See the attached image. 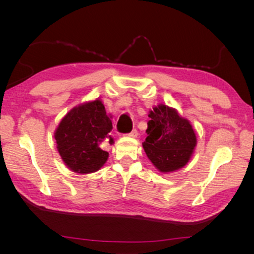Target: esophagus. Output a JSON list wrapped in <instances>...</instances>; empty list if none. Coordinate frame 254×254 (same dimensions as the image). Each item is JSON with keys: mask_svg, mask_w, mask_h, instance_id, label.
I'll use <instances>...</instances> for the list:
<instances>
[{"mask_svg": "<svg viewBox=\"0 0 254 254\" xmlns=\"http://www.w3.org/2000/svg\"><path fill=\"white\" fill-rule=\"evenodd\" d=\"M127 136H131V137H136V136L138 135V132H137L136 128H134L133 131H131L130 133L127 134Z\"/></svg>", "mask_w": 254, "mask_h": 254, "instance_id": "esophagus-1", "label": "esophagus"}]
</instances>
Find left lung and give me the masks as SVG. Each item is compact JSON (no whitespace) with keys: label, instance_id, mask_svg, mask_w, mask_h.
I'll return each mask as SVG.
<instances>
[{"label":"left lung","instance_id":"obj_1","mask_svg":"<svg viewBox=\"0 0 254 254\" xmlns=\"http://www.w3.org/2000/svg\"><path fill=\"white\" fill-rule=\"evenodd\" d=\"M148 117L147 136L143 143L147 157L161 172L182 168L196 145L190 122L165 105L155 107Z\"/></svg>","mask_w":254,"mask_h":254}]
</instances>
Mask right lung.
<instances>
[{"label": "right lung", "mask_w": 254, "mask_h": 254, "mask_svg": "<svg viewBox=\"0 0 254 254\" xmlns=\"http://www.w3.org/2000/svg\"><path fill=\"white\" fill-rule=\"evenodd\" d=\"M111 130V120L100 100L74 108L62 119L55 134L61 158L77 174L97 171L109 156L99 147V143L106 137L113 143L109 136Z\"/></svg>", "instance_id": "right-lung-1"}]
</instances>
